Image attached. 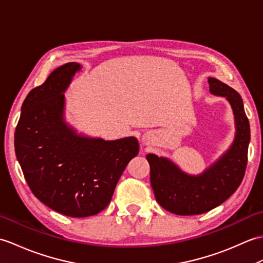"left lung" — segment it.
Listing matches in <instances>:
<instances>
[{
    "mask_svg": "<svg viewBox=\"0 0 263 263\" xmlns=\"http://www.w3.org/2000/svg\"><path fill=\"white\" fill-rule=\"evenodd\" d=\"M214 95L227 98L236 122V137L229 152L200 177H189L166 159L148 154L151 185L157 202L181 216L199 215L219 206L234 194L248 164L250 124L241 96L217 79H208Z\"/></svg>",
    "mask_w": 263,
    "mask_h": 263,
    "instance_id": "obj_1",
    "label": "left lung"
}]
</instances>
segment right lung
Returning a JSON list of instances; mask_svg holds the SVG:
<instances>
[{"instance_id": "right-lung-1", "label": "right lung", "mask_w": 263, "mask_h": 263, "mask_svg": "<svg viewBox=\"0 0 263 263\" xmlns=\"http://www.w3.org/2000/svg\"><path fill=\"white\" fill-rule=\"evenodd\" d=\"M80 68L78 63L64 64L29 92L14 133L16 159L32 194L69 217L103 211L139 149L135 137L84 138L63 121L62 92Z\"/></svg>"}]
</instances>
